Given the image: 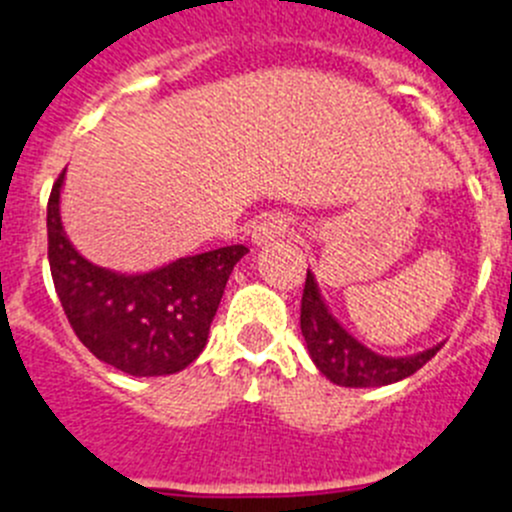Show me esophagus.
Instances as JSON below:
<instances>
[{
	"label": "esophagus",
	"instance_id": "esophagus-1",
	"mask_svg": "<svg viewBox=\"0 0 512 512\" xmlns=\"http://www.w3.org/2000/svg\"><path fill=\"white\" fill-rule=\"evenodd\" d=\"M290 232V219L285 217V214H265V217L257 219L255 224H252V242H255L257 247L267 245V242L278 240V237H283V234Z\"/></svg>",
	"mask_w": 512,
	"mask_h": 512
}]
</instances>
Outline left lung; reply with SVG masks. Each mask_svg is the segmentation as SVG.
<instances>
[{
  "instance_id": "left-lung-1",
  "label": "left lung",
  "mask_w": 512,
  "mask_h": 512,
  "mask_svg": "<svg viewBox=\"0 0 512 512\" xmlns=\"http://www.w3.org/2000/svg\"><path fill=\"white\" fill-rule=\"evenodd\" d=\"M300 331H303L315 369L333 384L351 386V389L389 386L407 379L414 371L422 369L442 346L437 343L412 356H381L341 326V321L323 300L318 280L310 270L305 278L303 305H300Z\"/></svg>"
}]
</instances>
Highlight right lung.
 <instances>
[{
	"label": "right lung",
	"instance_id": "add662e5",
	"mask_svg": "<svg viewBox=\"0 0 512 512\" xmlns=\"http://www.w3.org/2000/svg\"><path fill=\"white\" fill-rule=\"evenodd\" d=\"M65 171L47 202L52 283L75 336L103 364L128 376H166L204 351L234 265L245 245L179 257L148 272H116L80 255L62 227Z\"/></svg>",
	"mask_w": 512,
	"mask_h": 512
}]
</instances>
